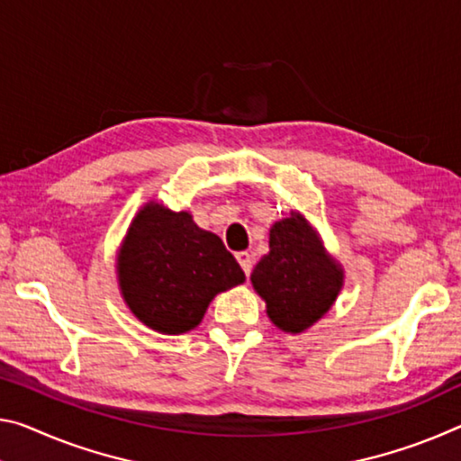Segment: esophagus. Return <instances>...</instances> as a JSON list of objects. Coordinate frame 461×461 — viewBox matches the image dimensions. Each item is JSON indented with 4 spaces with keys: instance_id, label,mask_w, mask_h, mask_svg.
Returning a JSON list of instances; mask_svg holds the SVG:
<instances>
[{
    "instance_id": "34e87169",
    "label": "esophagus",
    "mask_w": 461,
    "mask_h": 461,
    "mask_svg": "<svg viewBox=\"0 0 461 461\" xmlns=\"http://www.w3.org/2000/svg\"><path fill=\"white\" fill-rule=\"evenodd\" d=\"M236 258H238V262H240V267H242V270L246 273V276H250V273H252V265H254L252 254H248V252H238V254H236Z\"/></svg>"
}]
</instances>
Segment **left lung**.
Wrapping results in <instances>:
<instances>
[{
  "label": "left lung",
  "instance_id": "1",
  "mask_svg": "<svg viewBox=\"0 0 461 461\" xmlns=\"http://www.w3.org/2000/svg\"><path fill=\"white\" fill-rule=\"evenodd\" d=\"M268 248L250 275L267 303V316L283 332L308 330L332 308L345 283V270L297 211L270 228Z\"/></svg>",
  "mask_w": 461,
  "mask_h": 461
}]
</instances>
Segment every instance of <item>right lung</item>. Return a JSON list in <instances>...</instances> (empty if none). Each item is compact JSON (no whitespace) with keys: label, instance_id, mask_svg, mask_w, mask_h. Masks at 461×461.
<instances>
[{"label":"right lung","instance_id":"right-lung-1","mask_svg":"<svg viewBox=\"0 0 461 461\" xmlns=\"http://www.w3.org/2000/svg\"><path fill=\"white\" fill-rule=\"evenodd\" d=\"M121 295L139 322L162 334L201 324L221 291L246 281L221 238L201 230L188 211L145 203L116 254Z\"/></svg>","mask_w":461,"mask_h":461}]
</instances>
